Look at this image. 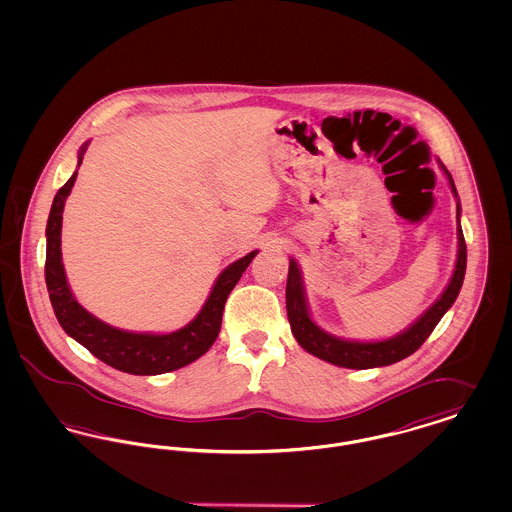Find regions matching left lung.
<instances>
[{
  "mask_svg": "<svg viewBox=\"0 0 512 512\" xmlns=\"http://www.w3.org/2000/svg\"><path fill=\"white\" fill-rule=\"evenodd\" d=\"M443 172L449 178L451 190L457 197V188L451 178L449 171L443 163H439ZM461 217V205L457 201V220ZM459 236V253H457V265L451 276L449 286L441 293L438 301L414 322L411 328H407L403 334L384 341H347L340 340L336 336L326 334L320 330L317 324L311 320L305 293H303V282L301 272L297 263L290 259V270H288V284H286V309H288V320L292 326L293 336L297 343L315 355L318 359L332 363V365L343 366V368H374V366H388L413 355L414 351L428 340V336L434 332L441 317L447 313V309L455 303L457 295L463 286L464 270H466V244H464L463 228L459 222L457 228Z\"/></svg>",
  "mask_w": 512,
  "mask_h": 512,
  "instance_id": "1",
  "label": "left lung"
}]
</instances>
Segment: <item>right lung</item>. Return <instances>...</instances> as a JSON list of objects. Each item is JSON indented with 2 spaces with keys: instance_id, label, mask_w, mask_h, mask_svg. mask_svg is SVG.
Returning <instances> with one entry per match:
<instances>
[{
  "instance_id": "obj_1",
  "label": "right lung",
  "mask_w": 512,
  "mask_h": 512,
  "mask_svg": "<svg viewBox=\"0 0 512 512\" xmlns=\"http://www.w3.org/2000/svg\"><path fill=\"white\" fill-rule=\"evenodd\" d=\"M86 147L88 144L80 149L78 167L82 165ZM76 174L78 171L74 172L69 182L55 195L46 228V286L51 307L61 328L71 338L82 343L94 357H98L99 361L128 374L153 376L194 363L195 359L205 355L217 340L224 303L234 290V286L238 284V280L242 278L245 268L249 267V263L259 251L247 253L245 257L220 272L219 280L215 282L209 299L188 326L161 336L117 330L78 305V301L69 290L65 268L61 263L63 207L67 195L73 190Z\"/></svg>"
}]
</instances>
